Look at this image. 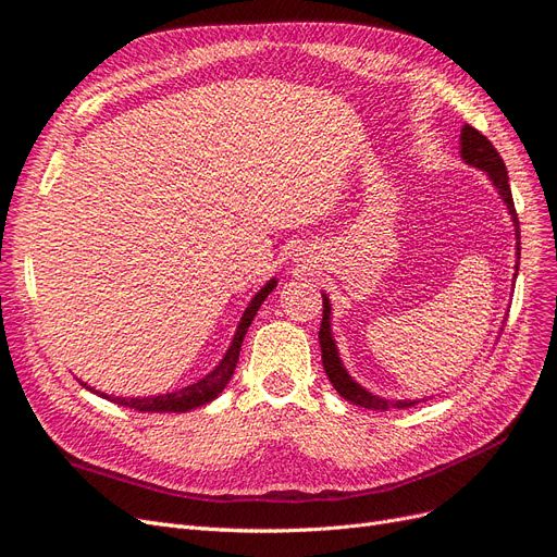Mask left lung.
Listing matches in <instances>:
<instances>
[{"label":"left lung","mask_w":557,"mask_h":557,"mask_svg":"<svg viewBox=\"0 0 557 557\" xmlns=\"http://www.w3.org/2000/svg\"><path fill=\"white\" fill-rule=\"evenodd\" d=\"M460 144H462V160L471 166H479V170L487 172V176L493 178L495 188L499 190L502 199L507 201V209L513 218V225H516V239L518 237V213L513 207V197H511V185H509V174H507V166H504L502 156L497 153V148L487 141L485 134H481L476 127L465 125L462 134H460ZM520 250V248H518ZM520 258V252H518ZM516 274H518V267H516ZM318 339H320V352H323V367H325V374L330 379V383L334 385V391L339 393L344 399L352 401L356 407H364V409H374V411H387L391 407L397 409H407L413 407L416 401H387L381 399L372 393H367L364 387H360L356 381H352L346 369L342 367L339 356H336V348H334V339L330 334V301L323 295V323H320V332H318Z\"/></svg>","instance_id":"1"}]
</instances>
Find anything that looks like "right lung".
<instances>
[{"label":"right lung","mask_w":557,"mask_h":557,"mask_svg":"<svg viewBox=\"0 0 557 557\" xmlns=\"http://www.w3.org/2000/svg\"><path fill=\"white\" fill-rule=\"evenodd\" d=\"M274 285H276V281H269L264 288L256 297H252L250 307L246 309V313L242 318L239 330H237V334H234V342L227 350V356L207 379L197 381L195 385L183 387V391H178V393L158 395V397H129V399L127 397H109V395H102V397L111 399L113 404H117V407H127V409H134L139 413H185V411H190L195 407H201V404H209L211 399H215L218 395L225 391L227 381L234 374V367H237V362H239V350H242L244 334H246L248 325L252 323V318H256L260 305L267 299V295L274 290ZM90 391H92V387H90Z\"/></svg>","instance_id":"right-lung-1"}]
</instances>
